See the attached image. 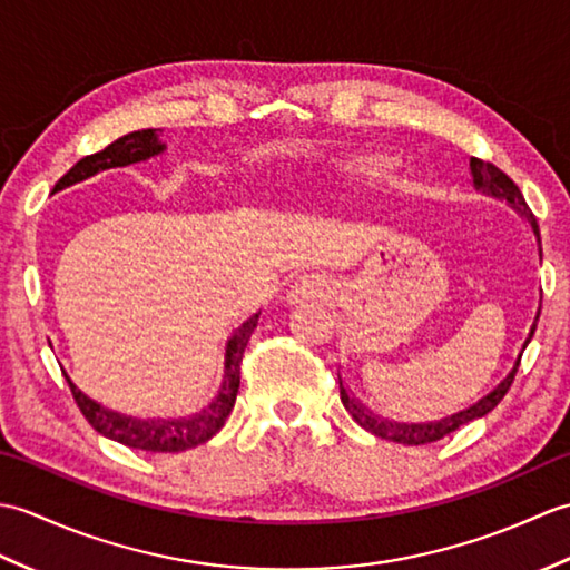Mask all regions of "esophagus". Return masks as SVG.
Listing matches in <instances>:
<instances>
[{"instance_id": "esophagus-1", "label": "esophagus", "mask_w": 570, "mask_h": 570, "mask_svg": "<svg viewBox=\"0 0 570 570\" xmlns=\"http://www.w3.org/2000/svg\"><path fill=\"white\" fill-rule=\"evenodd\" d=\"M328 294V284H325V278L321 274H306L301 276L298 282L292 288V301L296 304H304V301H318Z\"/></svg>"}]
</instances>
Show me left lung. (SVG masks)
<instances>
[{
  "mask_svg": "<svg viewBox=\"0 0 570 570\" xmlns=\"http://www.w3.org/2000/svg\"><path fill=\"white\" fill-rule=\"evenodd\" d=\"M470 171H472V180H475V186H478L482 193H488V196L507 200V203L512 205L514 210H519V213H522V215L527 217L531 229H534L539 247H541L537 217H534V213L529 210V205H527V200H524V196H522V190L517 188L514 180H512L510 176H507L504 171H500V168L494 166V164L482 161V159H470ZM537 321H539V313H537ZM537 321H534V325H531V333H529V337H527L524 347L529 345L531 335H534V331H537ZM517 370H519V360H517L514 370H512L510 374H507V380L498 386V390L490 392L485 399H480V402L472 404L470 409L460 411V414H453V416H448V419H443V421H435V423H411V426H409V423H394V421L374 419V416L370 414V411L362 409V406L355 402V399L347 394V390L343 386V380H341V399H343V406L347 409V414L353 416L365 431H370V433H374V435H380V439H384V441H394V443H404V445H426V443L445 439V435H451L453 431H458L460 426H465V423H470V421H475V419H482L485 414H490V411L502 402L504 394L510 392V386H512V382H514Z\"/></svg>",
  "mask_w": 570,
  "mask_h": 570,
  "instance_id": "1",
  "label": "left lung"
}]
</instances>
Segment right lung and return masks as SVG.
Segmentation results:
<instances>
[{"mask_svg":"<svg viewBox=\"0 0 570 570\" xmlns=\"http://www.w3.org/2000/svg\"><path fill=\"white\" fill-rule=\"evenodd\" d=\"M156 135H159L156 129H141V131H131V135L119 137L102 151L80 159L63 178L58 180L53 190H63L72 184H78V180H85L98 171H105V168L129 166V164L144 161V159H149V156L164 151V144ZM257 321H259V313H254V316L242 323L239 328L233 333V337L227 341L225 377H223L220 390H217V396L213 399V402L196 416L178 419V421L131 419V416L117 414V411L95 404L92 399L85 396L78 386L66 377L70 392H72V399H76L78 409L82 411V416L88 419L90 426L98 433H102L105 439H112L122 445L137 448V451H149V453L188 451V448H196L205 441H210L213 435L225 426V421L229 416V411H233L237 392H239L242 355H245L249 337H252L254 328H257Z\"/></svg>","mask_w":570,"mask_h":570,"instance_id":"right-lung-1","label":"right lung"}]
</instances>
